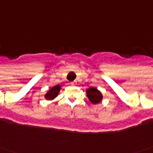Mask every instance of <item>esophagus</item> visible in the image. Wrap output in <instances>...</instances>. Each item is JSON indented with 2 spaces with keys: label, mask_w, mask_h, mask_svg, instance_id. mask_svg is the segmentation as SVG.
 Returning <instances> with one entry per match:
<instances>
[{
  "label": "esophagus",
  "mask_w": 153,
  "mask_h": 153,
  "mask_svg": "<svg viewBox=\"0 0 153 153\" xmlns=\"http://www.w3.org/2000/svg\"><path fill=\"white\" fill-rule=\"evenodd\" d=\"M71 84H72V85H75V84H76V82H75V81H74V82L71 83Z\"/></svg>",
  "instance_id": "1"
}]
</instances>
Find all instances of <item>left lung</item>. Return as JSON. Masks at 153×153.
Wrapping results in <instances>:
<instances>
[{
	"label": "left lung",
	"instance_id": "8db88e82",
	"mask_svg": "<svg viewBox=\"0 0 153 153\" xmlns=\"http://www.w3.org/2000/svg\"><path fill=\"white\" fill-rule=\"evenodd\" d=\"M86 93H87V97L93 104L99 103L102 99V95L101 92L98 90L96 88L90 87L89 88H88Z\"/></svg>",
	"mask_w": 153,
	"mask_h": 153
}]
</instances>
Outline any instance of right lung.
<instances>
[{"instance_id":"1","label":"right lung","mask_w":153,"mask_h":153,"mask_svg":"<svg viewBox=\"0 0 153 153\" xmlns=\"http://www.w3.org/2000/svg\"><path fill=\"white\" fill-rule=\"evenodd\" d=\"M60 85L58 84V85H55L54 87H52L47 92V94L45 95V98L47 99V100H52V99H55L57 97V95L59 94V90H60Z\"/></svg>"}]
</instances>
